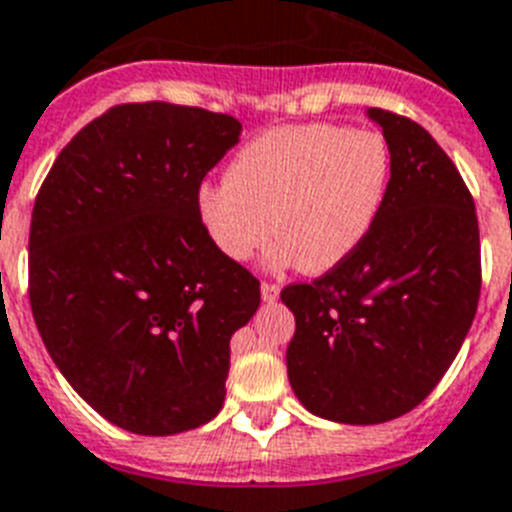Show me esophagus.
<instances>
[{
  "mask_svg": "<svg viewBox=\"0 0 512 512\" xmlns=\"http://www.w3.org/2000/svg\"><path fill=\"white\" fill-rule=\"evenodd\" d=\"M260 293H262V301H268V304H273L275 299H278V293H281V288L275 286V283H262L260 286Z\"/></svg>",
  "mask_w": 512,
  "mask_h": 512,
  "instance_id": "obj_1",
  "label": "esophagus"
}]
</instances>
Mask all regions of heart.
Here are the masks:
<instances>
[{"instance_id": "1", "label": "heart", "mask_w": 512, "mask_h": 512, "mask_svg": "<svg viewBox=\"0 0 512 512\" xmlns=\"http://www.w3.org/2000/svg\"><path fill=\"white\" fill-rule=\"evenodd\" d=\"M389 180L381 133L337 123L270 128L237 151L226 180L198 190V216L229 260H250L275 234V265L330 273L366 242Z\"/></svg>"}]
</instances>
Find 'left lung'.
<instances>
[{
    "label": "left lung",
    "mask_w": 512,
    "mask_h": 512,
    "mask_svg": "<svg viewBox=\"0 0 512 512\" xmlns=\"http://www.w3.org/2000/svg\"><path fill=\"white\" fill-rule=\"evenodd\" d=\"M391 180L366 242L281 299L296 317L286 366L319 417L376 425L415 410L438 386L477 314L482 255L474 198L420 123L371 108Z\"/></svg>",
    "instance_id": "obj_1"
}]
</instances>
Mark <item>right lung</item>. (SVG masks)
Returning a JSON list of instances; mask_svg holds the SVG:
<instances>
[{
	"label": "right lung",
	"instance_id": "add662e5",
	"mask_svg": "<svg viewBox=\"0 0 512 512\" xmlns=\"http://www.w3.org/2000/svg\"><path fill=\"white\" fill-rule=\"evenodd\" d=\"M242 123L126 102L61 149L35 195L28 293L53 363L105 420L175 435L219 415L260 281L221 255L198 190Z\"/></svg>",
	"mask_w": 512,
	"mask_h": 512
}]
</instances>
